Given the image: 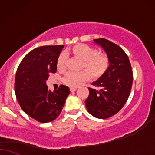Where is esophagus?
<instances>
[{
    "label": "esophagus",
    "mask_w": 155,
    "mask_h": 155,
    "mask_svg": "<svg viewBox=\"0 0 155 155\" xmlns=\"http://www.w3.org/2000/svg\"><path fill=\"white\" fill-rule=\"evenodd\" d=\"M76 90V88H74V87L70 88V91H71V92H74V91H75Z\"/></svg>",
    "instance_id": "obj_1"
}]
</instances>
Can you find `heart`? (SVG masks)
Listing matches in <instances>:
<instances>
[{
	"mask_svg": "<svg viewBox=\"0 0 155 155\" xmlns=\"http://www.w3.org/2000/svg\"><path fill=\"white\" fill-rule=\"evenodd\" d=\"M70 51L84 61V67L88 70L80 72H69L64 77V83L71 87H78L89 79L90 75L94 79H98L104 75L108 69L110 61L106 55L99 54L97 49L86 45L80 44L74 46ZM57 67L59 71L66 68L65 54L59 55L57 61Z\"/></svg>",
	"mask_w": 155,
	"mask_h": 155,
	"instance_id": "heart-1",
	"label": "heart"
}]
</instances>
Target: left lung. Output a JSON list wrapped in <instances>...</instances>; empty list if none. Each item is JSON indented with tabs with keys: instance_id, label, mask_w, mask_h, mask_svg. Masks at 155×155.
Listing matches in <instances>:
<instances>
[{
	"instance_id": "1",
	"label": "left lung",
	"mask_w": 155,
	"mask_h": 155,
	"mask_svg": "<svg viewBox=\"0 0 155 155\" xmlns=\"http://www.w3.org/2000/svg\"><path fill=\"white\" fill-rule=\"evenodd\" d=\"M94 41L106 51L110 65L106 74L92 83L99 89L88 88L86 107L93 116L106 119L118 113L126 103L133 84V71L128 57L118 45L104 38Z\"/></svg>"
}]
</instances>
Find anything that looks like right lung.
Masks as SVG:
<instances>
[{"mask_svg": "<svg viewBox=\"0 0 155 155\" xmlns=\"http://www.w3.org/2000/svg\"><path fill=\"white\" fill-rule=\"evenodd\" d=\"M64 45L42 46L24 57L15 79L16 98L26 114L40 123H48L58 117L70 91L61 85L51 91L46 81L57 71V61Z\"/></svg>", "mask_w": 155, "mask_h": 155, "instance_id": "right-lung-1", "label": "right lung"}]
</instances>
